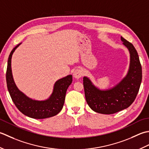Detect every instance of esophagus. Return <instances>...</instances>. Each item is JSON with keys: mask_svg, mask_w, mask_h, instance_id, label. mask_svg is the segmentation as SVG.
Masks as SVG:
<instances>
[{"mask_svg": "<svg viewBox=\"0 0 149 149\" xmlns=\"http://www.w3.org/2000/svg\"><path fill=\"white\" fill-rule=\"evenodd\" d=\"M83 74V72L80 69H75L73 72V76L75 78H80V77H81V76Z\"/></svg>", "mask_w": 149, "mask_h": 149, "instance_id": "1", "label": "esophagus"}]
</instances>
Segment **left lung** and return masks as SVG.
<instances>
[{"label":"left lung","mask_w":149,"mask_h":149,"mask_svg":"<svg viewBox=\"0 0 149 149\" xmlns=\"http://www.w3.org/2000/svg\"><path fill=\"white\" fill-rule=\"evenodd\" d=\"M123 45L130 54L128 71L117 84L108 89H100L90 79L84 77L86 102L96 113L111 114L127 109L134 101L142 80V69L137 51L131 43L121 36Z\"/></svg>","instance_id":"obj_1"}]
</instances>
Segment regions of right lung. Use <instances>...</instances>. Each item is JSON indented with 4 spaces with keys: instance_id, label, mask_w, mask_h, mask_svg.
I'll return each mask as SVG.
<instances>
[{
    "instance_id": "right-lung-1",
    "label": "right lung",
    "mask_w": 149,
    "mask_h": 149,
    "mask_svg": "<svg viewBox=\"0 0 149 149\" xmlns=\"http://www.w3.org/2000/svg\"><path fill=\"white\" fill-rule=\"evenodd\" d=\"M21 44L13 48L8 60L6 83L11 98L17 109L27 116L34 119H44L55 116L63 108L67 89L72 81V75L69 74L58 80L54 83L53 92L48 98L38 100L29 98L17 87L12 74V55Z\"/></svg>"
}]
</instances>
